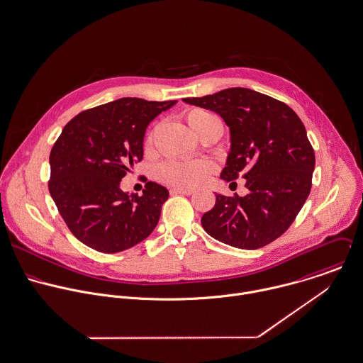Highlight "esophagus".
I'll return each mask as SVG.
<instances>
[{
  "label": "esophagus",
  "mask_w": 363,
  "mask_h": 363,
  "mask_svg": "<svg viewBox=\"0 0 363 363\" xmlns=\"http://www.w3.org/2000/svg\"><path fill=\"white\" fill-rule=\"evenodd\" d=\"M171 194H179V195H192L194 189L189 188H171Z\"/></svg>",
  "instance_id": "obj_1"
}]
</instances>
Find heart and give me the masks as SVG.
Instances as JSON below:
<instances>
[{
  "label": "heart",
  "instance_id": "b5f03b06",
  "mask_svg": "<svg viewBox=\"0 0 363 363\" xmlns=\"http://www.w3.org/2000/svg\"><path fill=\"white\" fill-rule=\"evenodd\" d=\"M208 116H211V113L206 111L192 109L186 113L185 118L191 129L195 132L198 125ZM211 169H212V164L206 160H191V161L171 160L160 165L158 177L171 185L196 186L206 179Z\"/></svg>",
  "mask_w": 363,
  "mask_h": 363
}]
</instances>
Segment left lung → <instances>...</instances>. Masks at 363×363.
<instances>
[{
	"mask_svg": "<svg viewBox=\"0 0 363 363\" xmlns=\"http://www.w3.org/2000/svg\"><path fill=\"white\" fill-rule=\"evenodd\" d=\"M185 104L216 112L230 129L220 178L247 179L245 196L216 194L205 231L227 245L257 250L281 237L303 208L315 165L300 118L286 104L248 88H227Z\"/></svg>",
	"mask_w": 363,
	"mask_h": 363,
	"instance_id": "obj_1",
	"label": "left lung"
}]
</instances>
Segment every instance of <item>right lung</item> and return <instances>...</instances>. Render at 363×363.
Returning a JSON list of instances; mask_svg holds the SVG:
<instances>
[{
    "label": "right lung",
    "mask_w": 363,
    "mask_h": 363,
    "mask_svg": "<svg viewBox=\"0 0 363 363\" xmlns=\"http://www.w3.org/2000/svg\"><path fill=\"white\" fill-rule=\"evenodd\" d=\"M175 104L121 98L78 113L65 126L50 151L49 192L82 244L115 254L155 228L168 189L147 182L142 196L129 195L121 181L143 158L150 122Z\"/></svg>",
    "instance_id": "1"
}]
</instances>
